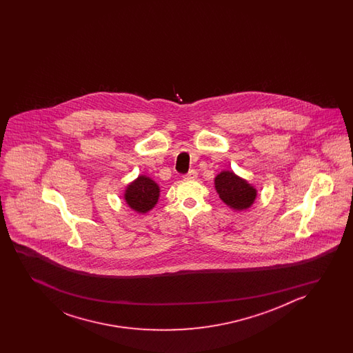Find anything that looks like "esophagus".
Instances as JSON below:
<instances>
[{"instance_id":"1","label":"esophagus","mask_w":353,"mask_h":353,"mask_svg":"<svg viewBox=\"0 0 353 353\" xmlns=\"http://www.w3.org/2000/svg\"><path fill=\"white\" fill-rule=\"evenodd\" d=\"M196 175H198L196 170L192 169V170H189V173L185 175V178H187V179H195V178H196Z\"/></svg>"}]
</instances>
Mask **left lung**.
Returning a JSON list of instances; mask_svg holds the SVG:
<instances>
[{
	"label": "left lung",
	"mask_w": 353,
	"mask_h": 353,
	"mask_svg": "<svg viewBox=\"0 0 353 353\" xmlns=\"http://www.w3.org/2000/svg\"><path fill=\"white\" fill-rule=\"evenodd\" d=\"M214 187L219 198L232 210L250 208L255 202L257 190L231 170H223L214 178Z\"/></svg>",
	"instance_id": "obj_1"
}]
</instances>
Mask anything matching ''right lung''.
I'll return each instance as SVG.
<instances>
[{
  "label": "right lung",
  "instance_id": "obj_1",
  "mask_svg": "<svg viewBox=\"0 0 353 353\" xmlns=\"http://www.w3.org/2000/svg\"><path fill=\"white\" fill-rule=\"evenodd\" d=\"M159 195L160 188L158 184L149 176L140 175L126 187L123 198L131 210L137 213H146L155 207Z\"/></svg>",
  "mask_w": 353,
  "mask_h": 353
}]
</instances>
